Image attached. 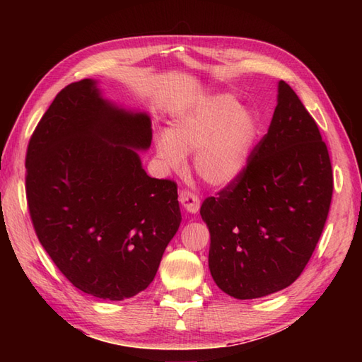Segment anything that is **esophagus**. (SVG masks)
<instances>
[{
  "label": "esophagus",
  "instance_id": "obj_1",
  "mask_svg": "<svg viewBox=\"0 0 362 362\" xmlns=\"http://www.w3.org/2000/svg\"><path fill=\"white\" fill-rule=\"evenodd\" d=\"M179 201L182 204L183 209H185L188 213L194 214L199 211V206H201V201L199 197L189 189H182L179 193Z\"/></svg>",
  "mask_w": 362,
  "mask_h": 362
}]
</instances>
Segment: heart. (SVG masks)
<instances>
[{"label": "heart", "mask_w": 362, "mask_h": 362, "mask_svg": "<svg viewBox=\"0 0 362 362\" xmlns=\"http://www.w3.org/2000/svg\"><path fill=\"white\" fill-rule=\"evenodd\" d=\"M259 134L252 110L228 95H210L177 113L171 127L157 135V153L173 169L193 156V168L214 187L233 183L249 165Z\"/></svg>", "instance_id": "1"}]
</instances>
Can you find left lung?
Instances as JSON below:
<instances>
[{"instance_id":"1","label":"left lung","mask_w":362,"mask_h":362,"mask_svg":"<svg viewBox=\"0 0 362 362\" xmlns=\"http://www.w3.org/2000/svg\"><path fill=\"white\" fill-rule=\"evenodd\" d=\"M332 196L327 144L296 91L280 81L271 126L245 171L201 206L219 289L247 300L294 283L316 249Z\"/></svg>"}]
</instances>
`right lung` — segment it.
Returning <instances> with one entry per match:
<instances>
[{"label": "right lung", "instance_id": "right-lung-1", "mask_svg": "<svg viewBox=\"0 0 362 362\" xmlns=\"http://www.w3.org/2000/svg\"><path fill=\"white\" fill-rule=\"evenodd\" d=\"M152 140L151 118L103 98L82 79L54 99L29 140L30 219L76 288L124 300L152 283L182 214L177 185L152 179L138 151Z\"/></svg>", "mask_w": 362, "mask_h": 362}]
</instances>
